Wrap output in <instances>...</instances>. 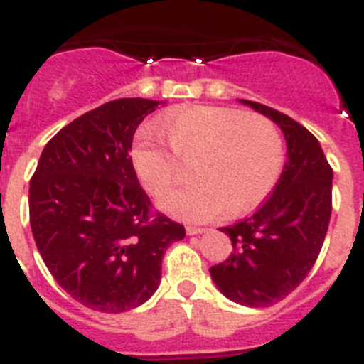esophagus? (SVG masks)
I'll use <instances>...</instances> for the list:
<instances>
[{
	"mask_svg": "<svg viewBox=\"0 0 364 364\" xmlns=\"http://www.w3.org/2000/svg\"><path fill=\"white\" fill-rule=\"evenodd\" d=\"M205 232L203 227H196V225H186V235L188 236H196V235H201Z\"/></svg>",
	"mask_w": 364,
	"mask_h": 364,
	"instance_id": "obj_1",
	"label": "esophagus"
}]
</instances>
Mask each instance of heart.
<instances>
[{
    "mask_svg": "<svg viewBox=\"0 0 364 364\" xmlns=\"http://www.w3.org/2000/svg\"><path fill=\"white\" fill-rule=\"evenodd\" d=\"M170 148L156 129H144L132 148L135 173L150 194L163 196L179 173V161L192 164L198 179L170 192L159 207L173 218L208 221L230 210L245 213L273 191L284 161L277 126L258 113L230 107L194 106L166 121Z\"/></svg>",
    "mask_w": 364,
    "mask_h": 364,
    "instance_id": "obj_1",
    "label": "heart"
}]
</instances>
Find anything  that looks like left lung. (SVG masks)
Wrapping results in <instances>:
<instances>
[{
    "instance_id": "1",
    "label": "left lung",
    "mask_w": 364,
    "mask_h": 364,
    "mask_svg": "<svg viewBox=\"0 0 364 364\" xmlns=\"http://www.w3.org/2000/svg\"><path fill=\"white\" fill-rule=\"evenodd\" d=\"M282 129L286 164L273 194L252 216L221 227L232 252L210 267L223 295L249 308L286 299L311 271L331 216V179L321 144L291 117L252 100H240Z\"/></svg>"
}]
</instances>
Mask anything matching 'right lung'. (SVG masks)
<instances>
[{
	"label": "right lung",
	"instance_id": "add662e5",
	"mask_svg": "<svg viewBox=\"0 0 364 364\" xmlns=\"http://www.w3.org/2000/svg\"><path fill=\"white\" fill-rule=\"evenodd\" d=\"M157 100L117 99L84 113L43 148L31 178L29 216L43 264L86 308L122 314L161 282V262L185 227L150 213L129 157Z\"/></svg>",
	"mask_w": 364,
	"mask_h": 364
}]
</instances>
